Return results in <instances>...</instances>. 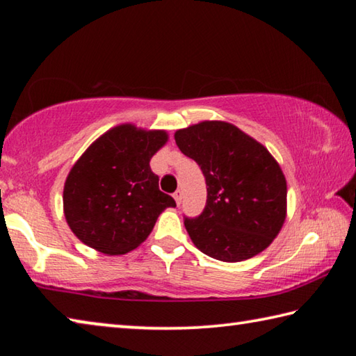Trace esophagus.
Returning <instances> with one entry per match:
<instances>
[{
  "instance_id": "1",
  "label": "esophagus",
  "mask_w": 356,
  "mask_h": 356,
  "mask_svg": "<svg viewBox=\"0 0 356 356\" xmlns=\"http://www.w3.org/2000/svg\"><path fill=\"white\" fill-rule=\"evenodd\" d=\"M172 196H174V200H176L177 206H180V202H182V190H177Z\"/></svg>"
}]
</instances>
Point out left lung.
<instances>
[{
    "mask_svg": "<svg viewBox=\"0 0 356 356\" xmlns=\"http://www.w3.org/2000/svg\"><path fill=\"white\" fill-rule=\"evenodd\" d=\"M179 149L201 166L207 202L185 218L204 254L240 262L268 248L287 215V184L267 147L225 120H202L174 134Z\"/></svg>",
    "mask_w": 356,
    "mask_h": 356,
    "instance_id": "1",
    "label": "left lung"
}]
</instances>
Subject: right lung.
<instances>
[{"label":"right lung","instance_id":"add662e5","mask_svg":"<svg viewBox=\"0 0 356 356\" xmlns=\"http://www.w3.org/2000/svg\"><path fill=\"white\" fill-rule=\"evenodd\" d=\"M168 138L165 130L120 124L84 150L63 193L65 221L78 240L104 254H125L149 237L165 209L176 207L149 165Z\"/></svg>","mask_w":356,"mask_h":356}]
</instances>
